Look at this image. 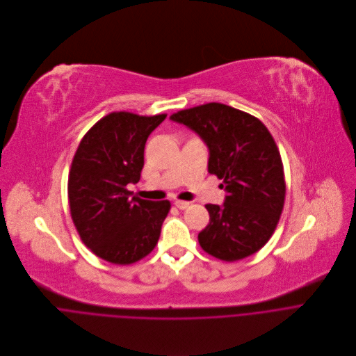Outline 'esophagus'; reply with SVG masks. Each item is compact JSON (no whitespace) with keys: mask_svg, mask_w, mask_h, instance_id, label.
<instances>
[{"mask_svg":"<svg viewBox=\"0 0 356 356\" xmlns=\"http://www.w3.org/2000/svg\"><path fill=\"white\" fill-rule=\"evenodd\" d=\"M175 205L179 208V209H186V208H188V205H190V202L188 201H181V200H176L175 201Z\"/></svg>","mask_w":356,"mask_h":356,"instance_id":"1","label":"esophagus"}]
</instances>
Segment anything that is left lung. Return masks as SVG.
<instances>
[{
    "mask_svg": "<svg viewBox=\"0 0 356 356\" xmlns=\"http://www.w3.org/2000/svg\"><path fill=\"white\" fill-rule=\"evenodd\" d=\"M195 131L209 149L208 172L223 180L222 205L207 204L209 223L198 233L202 250L223 261L259 252L273 236L285 202L278 147L257 117L222 103L170 115Z\"/></svg>",
    "mask_w": 356,
    "mask_h": 356,
    "instance_id": "8db88e82",
    "label": "left lung"
}]
</instances>
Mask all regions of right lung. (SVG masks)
Instances as JSON below:
<instances>
[{
  "label": "right lung",
  "mask_w": 356,
  "mask_h": 356,
  "mask_svg": "<svg viewBox=\"0 0 356 356\" xmlns=\"http://www.w3.org/2000/svg\"><path fill=\"white\" fill-rule=\"evenodd\" d=\"M166 114L113 111L83 136L68 176V202L81 241L97 257L129 266L156 246L170 202L143 200L140 181L149 134Z\"/></svg>",
  "instance_id": "1"
}]
</instances>
